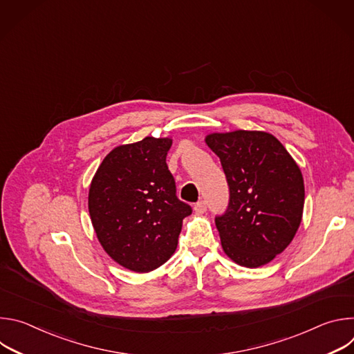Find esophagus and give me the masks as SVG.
Wrapping results in <instances>:
<instances>
[{
  "mask_svg": "<svg viewBox=\"0 0 354 354\" xmlns=\"http://www.w3.org/2000/svg\"><path fill=\"white\" fill-rule=\"evenodd\" d=\"M206 210H207V205H206L205 200H200L194 205V212L197 214H203V213H206Z\"/></svg>",
  "mask_w": 354,
  "mask_h": 354,
  "instance_id": "obj_1",
  "label": "esophagus"
}]
</instances>
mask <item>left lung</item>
<instances>
[{"instance_id":"left-lung-1","label":"left lung","mask_w":354,"mask_h":354,"mask_svg":"<svg viewBox=\"0 0 354 354\" xmlns=\"http://www.w3.org/2000/svg\"><path fill=\"white\" fill-rule=\"evenodd\" d=\"M230 187L227 210L216 216L225 254L238 265L269 263L292 241L304 209V180L283 144L265 131L206 137Z\"/></svg>"}]
</instances>
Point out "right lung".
<instances>
[{"label": "right lung", "instance_id": "add662e5", "mask_svg": "<svg viewBox=\"0 0 354 354\" xmlns=\"http://www.w3.org/2000/svg\"><path fill=\"white\" fill-rule=\"evenodd\" d=\"M171 138L145 137L116 147L99 165L88 196L96 236L126 269L147 273L175 252L192 207L176 196L167 165Z\"/></svg>", "mask_w": 354, "mask_h": 354}]
</instances>
